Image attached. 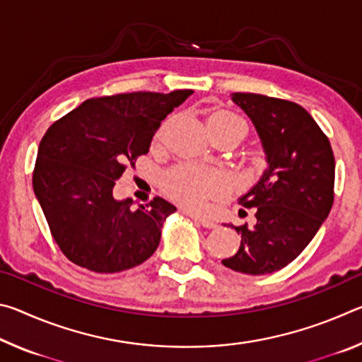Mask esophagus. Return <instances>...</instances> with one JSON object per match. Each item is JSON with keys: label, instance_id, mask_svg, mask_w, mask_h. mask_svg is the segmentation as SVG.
<instances>
[{"label": "esophagus", "instance_id": "obj_1", "mask_svg": "<svg viewBox=\"0 0 362 362\" xmlns=\"http://www.w3.org/2000/svg\"><path fill=\"white\" fill-rule=\"evenodd\" d=\"M189 217H192L194 222H198L201 226H204V228H216L217 223L214 222L211 218H206V217H199V216H194V214H188Z\"/></svg>", "mask_w": 362, "mask_h": 362}]
</instances>
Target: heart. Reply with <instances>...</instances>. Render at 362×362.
Listing matches in <instances>:
<instances>
[{
    "label": "heart",
    "instance_id": "heart-1",
    "mask_svg": "<svg viewBox=\"0 0 362 362\" xmlns=\"http://www.w3.org/2000/svg\"><path fill=\"white\" fill-rule=\"evenodd\" d=\"M207 126L214 134L246 126L240 116L230 110L216 108L207 116ZM161 139L158 132L156 140ZM228 177L220 170L203 169L193 164H179L163 175V188L170 199L189 211H203L211 199L225 194L228 189Z\"/></svg>",
    "mask_w": 362,
    "mask_h": 362
}]
</instances>
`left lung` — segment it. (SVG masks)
<instances>
[{"mask_svg": "<svg viewBox=\"0 0 362 362\" xmlns=\"http://www.w3.org/2000/svg\"><path fill=\"white\" fill-rule=\"evenodd\" d=\"M231 99L255 124L268 169L240 199L255 212L257 223L235 226L241 246L222 263L259 276L296 260L327 218L335 159L327 136L298 103L250 93H235Z\"/></svg>", "mask_w": 362, "mask_h": 362, "instance_id": "obj_1", "label": "left lung"}]
</instances>
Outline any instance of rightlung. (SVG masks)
<instances>
[{"label":"right lung","mask_w":362,"mask_h":362,"mask_svg":"<svg viewBox=\"0 0 362 362\" xmlns=\"http://www.w3.org/2000/svg\"><path fill=\"white\" fill-rule=\"evenodd\" d=\"M193 90L94 97L57 119L42 136L33 189L54 241L78 267L119 273L155 252L175 206L153 198L132 207L113 198L118 180L146 155L161 121Z\"/></svg>","instance_id":"right-lung-1"}]
</instances>
